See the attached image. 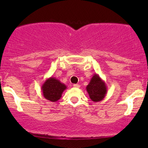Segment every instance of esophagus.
Segmentation results:
<instances>
[{
	"instance_id": "obj_1",
	"label": "esophagus",
	"mask_w": 148,
	"mask_h": 148,
	"mask_svg": "<svg viewBox=\"0 0 148 148\" xmlns=\"http://www.w3.org/2000/svg\"><path fill=\"white\" fill-rule=\"evenodd\" d=\"M73 87L75 88H80V86L79 84H74L73 85Z\"/></svg>"
}]
</instances>
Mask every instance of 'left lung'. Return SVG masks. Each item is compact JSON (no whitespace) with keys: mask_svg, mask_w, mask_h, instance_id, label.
Instances as JSON below:
<instances>
[{"mask_svg":"<svg viewBox=\"0 0 148 148\" xmlns=\"http://www.w3.org/2000/svg\"><path fill=\"white\" fill-rule=\"evenodd\" d=\"M90 98L94 102L102 101L107 93V87L104 81L101 79L99 74H95L86 86Z\"/></svg>","mask_w":148,"mask_h":148,"instance_id":"left-lung-1","label":"left lung"}]
</instances>
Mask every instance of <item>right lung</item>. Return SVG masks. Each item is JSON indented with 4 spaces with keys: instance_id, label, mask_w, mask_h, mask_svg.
I'll return each mask as SVG.
<instances>
[{
    "instance_id": "add662e5",
    "label": "right lung",
    "mask_w": 148,
    "mask_h": 148,
    "mask_svg": "<svg viewBox=\"0 0 148 148\" xmlns=\"http://www.w3.org/2000/svg\"><path fill=\"white\" fill-rule=\"evenodd\" d=\"M65 89H67V86L53 76L48 78L42 86L44 97L52 102H56L60 99Z\"/></svg>"
}]
</instances>
